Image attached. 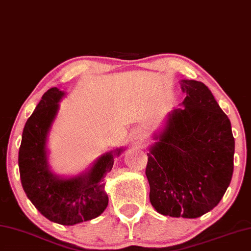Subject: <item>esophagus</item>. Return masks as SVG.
Returning <instances> with one entry per match:
<instances>
[{"instance_id":"34e87169","label":"esophagus","mask_w":251,"mask_h":251,"mask_svg":"<svg viewBox=\"0 0 251 251\" xmlns=\"http://www.w3.org/2000/svg\"><path fill=\"white\" fill-rule=\"evenodd\" d=\"M141 143H142V136L140 133L134 132L130 134V145L138 146V145H141Z\"/></svg>"}]
</instances>
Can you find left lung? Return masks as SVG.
I'll list each match as a JSON object with an SVG mask.
<instances>
[{"instance_id": "8db88e82", "label": "left lung", "mask_w": 251, "mask_h": 251, "mask_svg": "<svg viewBox=\"0 0 251 251\" xmlns=\"http://www.w3.org/2000/svg\"><path fill=\"white\" fill-rule=\"evenodd\" d=\"M185 98L171 110L147 153L150 200L158 213L193 219L211 211L233 173L231 123L203 82L183 79Z\"/></svg>"}]
</instances>
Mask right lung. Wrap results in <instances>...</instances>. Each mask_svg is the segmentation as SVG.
<instances>
[{"label": "right lung", "mask_w": 251, "mask_h": 251, "mask_svg": "<svg viewBox=\"0 0 251 251\" xmlns=\"http://www.w3.org/2000/svg\"><path fill=\"white\" fill-rule=\"evenodd\" d=\"M66 96L57 87L45 93L25 123L19 150L23 190L39 212L50 221L74 226L97 218L108 205L104 178L123 147L100 155L90 168L75 176L53 173L49 165L48 134Z\"/></svg>", "instance_id": "obj_1"}]
</instances>
